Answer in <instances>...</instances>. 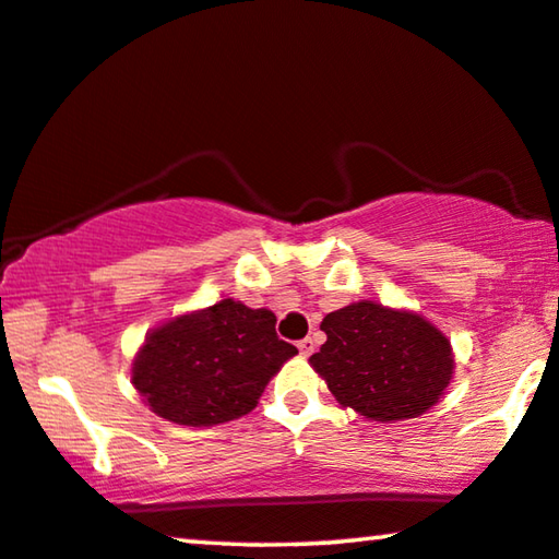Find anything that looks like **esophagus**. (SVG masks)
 Returning a JSON list of instances; mask_svg holds the SVG:
<instances>
[{
  "label": "esophagus",
  "instance_id": "obj_1",
  "mask_svg": "<svg viewBox=\"0 0 559 559\" xmlns=\"http://www.w3.org/2000/svg\"><path fill=\"white\" fill-rule=\"evenodd\" d=\"M313 348H316L313 338H304V341H298V350H300V356H311Z\"/></svg>",
  "mask_w": 559,
  "mask_h": 559
}]
</instances>
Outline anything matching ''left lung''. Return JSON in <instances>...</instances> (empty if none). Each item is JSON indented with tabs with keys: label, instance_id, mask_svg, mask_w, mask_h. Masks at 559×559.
Wrapping results in <instances>:
<instances>
[{
	"label": "left lung",
	"instance_id": "obj_1",
	"mask_svg": "<svg viewBox=\"0 0 559 559\" xmlns=\"http://www.w3.org/2000/svg\"><path fill=\"white\" fill-rule=\"evenodd\" d=\"M325 343L311 366L343 407L368 420L418 418L445 395L455 356L428 318L358 300L323 318Z\"/></svg>",
	"mask_w": 559,
	"mask_h": 559
}]
</instances>
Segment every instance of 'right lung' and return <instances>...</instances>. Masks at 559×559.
Returning <instances> with one entry per match:
<instances>
[{"label":"right lung","instance_id":"obj_1","mask_svg":"<svg viewBox=\"0 0 559 559\" xmlns=\"http://www.w3.org/2000/svg\"><path fill=\"white\" fill-rule=\"evenodd\" d=\"M296 353L276 335L269 308L224 298L152 328L131 362V383L158 418L211 428L251 413Z\"/></svg>","mask_w":559,"mask_h":559}]
</instances>
